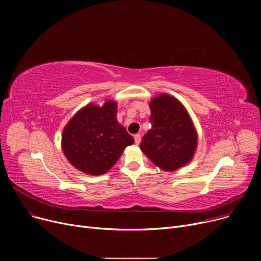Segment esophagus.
Returning a JSON list of instances; mask_svg holds the SVG:
<instances>
[{"label":"esophagus","mask_w":261,"mask_h":261,"mask_svg":"<svg viewBox=\"0 0 261 261\" xmlns=\"http://www.w3.org/2000/svg\"><path fill=\"white\" fill-rule=\"evenodd\" d=\"M141 141H142V136H141V134H136V135L134 136V142H135V144H136V145H139V144L141 143Z\"/></svg>","instance_id":"34e87169"}]
</instances>
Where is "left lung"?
Returning a JSON list of instances; mask_svg holds the SVG:
<instances>
[{
  "instance_id": "obj_1",
  "label": "left lung",
  "mask_w": 261,
  "mask_h": 261,
  "mask_svg": "<svg viewBox=\"0 0 261 261\" xmlns=\"http://www.w3.org/2000/svg\"><path fill=\"white\" fill-rule=\"evenodd\" d=\"M151 129L141 142L142 151L163 170L173 171L194 156L198 136L183 105L170 95H160L150 103Z\"/></svg>"
}]
</instances>
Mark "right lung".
I'll list each match as a JSON object with an SVG mask.
<instances>
[{
  "label": "right lung",
  "mask_w": 261,
  "mask_h": 261,
  "mask_svg": "<svg viewBox=\"0 0 261 261\" xmlns=\"http://www.w3.org/2000/svg\"><path fill=\"white\" fill-rule=\"evenodd\" d=\"M116 102L89 105L68 121L62 149L74 167L89 174L106 173L134 140L116 119Z\"/></svg>",
  "instance_id": "obj_1"
}]
</instances>
